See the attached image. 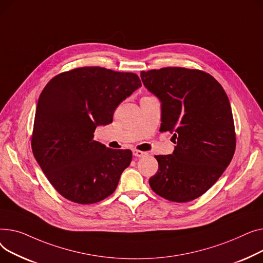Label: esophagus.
<instances>
[{
	"label": "esophagus",
	"mask_w": 263,
	"mask_h": 263,
	"mask_svg": "<svg viewBox=\"0 0 263 263\" xmlns=\"http://www.w3.org/2000/svg\"><path fill=\"white\" fill-rule=\"evenodd\" d=\"M147 153H145V152H142V151H138V149H134L133 151V155L135 156V157H143V156H145Z\"/></svg>",
	"instance_id": "34e87169"
}]
</instances>
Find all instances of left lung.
<instances>
[{
	"label": "left lung",
	"mask_w": 263,
	"mask_h": 263,
	"mask_svg": "<svg viewBox=\"0 0 263 263\" xmlns=\"http://www.w3.org/2000/svg\"><path fill=\"white\" fill-rule=\"evenodd\" d=\"M145 88L161 103V132L176 143L171 155L155 156L158 172L152 190L165 199L186 203L204 194L233 159L236 135L223 87L203 71L163 68L141 72Z\"/></svg>",
	"instance_id": "obj_1"
}]
</instances>
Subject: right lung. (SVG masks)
Returning <instances> with one entry per match:
<instances>
[{"label":"right lung","mask_w":263,"mask_h":263,"mask_svg":"<svg viewBox=\"0 0 263 263\" xmlns=\"http://www.w3.org/2000/svg\"><path fill=\"white\" fill-rule=\"evenodd\" d=\"M141 86L134 73L84 67L55 76L44 87L32 148L59 194L74 203L93 204L114 193L133 154L106 147L93 140V133L111 123L119 104Z\"/></svg>","instance_id":"right-lung-1"}]
</instances>
